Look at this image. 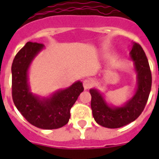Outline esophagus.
Masks as SVG:
<instances>
[{
  "label": "esophagus",
  "instance_id": "obj_1",
  "mask_svg": "<svg viewBox=\"0 0 159 159\" xmlns=\"http://www.w3.org/2000/svg\"><path fill=\"white\" fill-rule=\"evenodd\" d=\"M92 85H93V82L89 79H87V80H84L83 81V87H84L85 90H87L89 89L90 87H92Z\"/></svg>",
  "mask_w": 159,
  "mask_h": 159
}]
</instances>
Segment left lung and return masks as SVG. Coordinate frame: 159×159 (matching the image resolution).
Returning <instances> with one entry per match:
<instances>
[{"instance_id":"1","label":"left lung","mask_w":159,"mask_h":159,"mask_svg":"<svg viewBox=\"0 0 159 159\" xmlns=\"http://www.w3.org/2000/svg\"><path fill=\"white\" fill-rule=\"evenodd\" d=\"M129 60L136 73V89L133 96L120 106L109 103L105 95L97 88H91L92 115L100 125L106 128H120L133 122L140 116L150 93L152 76L145 53L139 44L132 43Z\"/></svg>"}]
</instances>
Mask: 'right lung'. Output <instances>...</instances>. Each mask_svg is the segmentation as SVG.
I'll use <instances>...</instances> for the list:
<instances>
[{
  "label": "right lung",
  "instance_id": "1",
  "mask_svg": "<svg viewBox=\"0 0 159 159\" xmlns=\"http://www.w3.org/2000/svg\"><path fill=\"white\" fill-rule=\"evenodd\" d=\"M43 48V44L28 42L16 55L11 66L12 98L16 108L31 125L53 129L68 122L70 110L84 88L82 82L77 81L48 97L34 94L29 82V71L34 59Z\"/></svg>",
  "mask_w": 159,
  "mask_h": 159
}]
</instances>
